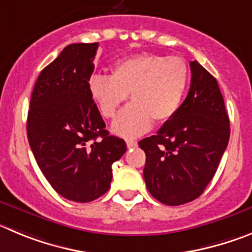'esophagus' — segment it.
<instances>
[{
	"mask_svg": "<svg viewBox=\"0 0 252 252\" xmlns=\"http://www.w3.org/2000/svg\"><path fill=\"white\" fill-rule=\"evenodd\" d=\"M138 146V143L135 140H126V147L128 148H135Z\"/></svg>",
	"mask_w": 252,
	"mask_h": 252,
	"instance_id": "obj_1",
	"label": "esophagus"
}]
</instances>
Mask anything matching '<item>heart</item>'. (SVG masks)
Returning <instances> with one entry per match:
<instances>
[{"label":"heart","mask_w":252,"mask_h":252,"mask_svg":"<svg viewBox=\"0 0 252 252\" xmlns=\"http://www.w3.org/2000/svg\"><path fill=\"white\" fill-rule=\"evenodd\" d=\"M189 84V69L180 56L138 54L117 61L110 76L95 74L88 90L104 118L110 119L129 99L112 130L123 138H135L151 129L152 119L164 123L177 114Z\"/></svg>","instance_id":"b5f03b06"}]
</instances>
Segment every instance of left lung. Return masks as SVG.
Returning a JSON list of instances; mask_svg holds the SVG:
<instances>
[{
    "instance_id": "obj_1",
    "label": "left lung",
    "mask_w": 252,
    "mask_h": 252,
    "mask_svg": "<svg viewBox=\"0 0 252 252\" xmlns=\"http://www.w3.org/2000/svg\"><path fill=\"white\" fill-rule=\"evenodd\" d=\"M191 87L172 119L139 147L149 193L167 206L198 198L214 178L230 139V121L217 80L196 60Z\"/></svg>"
}]
</instances>
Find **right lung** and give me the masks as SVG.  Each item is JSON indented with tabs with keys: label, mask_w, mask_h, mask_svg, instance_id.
<instances>
[{
	"label": "right lung",
	"mask_w": 252,
	"mask_h": 252,
	"mask_svg": "<svg viewBox=\"0 0 252 252\" xmlns=\"http://www.w3.org/2000/svg\"><path fill=\"white\" fill-rule=\"evenodd\" d=\"M98 45H67L40 72L27 114V138L45 178L81 203L109 189L113 163L126 151L123 139L109 135L88 90Z\"/></svg>",
	"instance_id": "right-lung-1"
}]
</instances>
